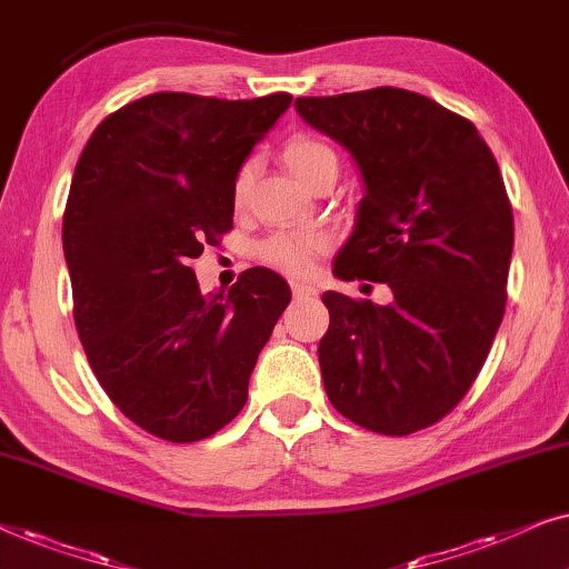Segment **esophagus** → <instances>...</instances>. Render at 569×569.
Returning a JSON list of instances; mask_svg holds the SVG:
<instances>
[{
    "instance_id": "34e87169",
    "label": "esophagus",
    "mask_w": 569,
    "mask_h": 569,
    "mask_svg": "<svg viewBox=\"0 0 569 569\" xmlns=\"http://www.w3.org/2000/svg\"><path fill=\"white\" fill-rule=\"evenodd\" d=\"M291 293L297 299H307V297H315L317 289H315V286H309V283H299V280H291Z\"/></svg>"
}]
</instances>
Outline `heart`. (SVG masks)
Masks as SVG:
<instances>
[{"instance_id":"heart-1","label":"heart","mask_w":569,"mask_h":569,"mask_svg":"<svg viewBox=\"0 0 569 569\" xmlns=\"http://www.w3.org/2000/svg\"><path fill=\"white\" fill-rule=\"evenodd\" d=\"M283 161L293 171V177H299L301 181H307L309 173L320 169L322 163H338L336 153L325 142L305 138V134L289 140V146L283 148ZM249 187H252V163H244L237 173V181H233V200H237V206L244 202ZM325 249H328V239L317 231H276L272 237L260 241L257 254L270 268L301 278L312 272L317 254H322Z\"/></svg>"}]
</instances>
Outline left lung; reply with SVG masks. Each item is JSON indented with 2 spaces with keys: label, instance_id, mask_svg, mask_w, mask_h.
Listing matches in <instances>:
<instances>
[{
  "label": "left lung",
  "instance_id": "obj_1",
  "mask_svg": "<svg viewBox=\"0 0 569 569\" xmlns=\"http://www.w3.org/2000/svg\"><path fill=\"white\" fill-rule=\"evenodd\" d=\"M299 117L351 153L363 181L332 262L390 305L325 291L322 382L346 419L403 437L471 390L505 315L515 226L502 173L471 121L403 88L297 98Z\"/></svg>",
  "mask_w": 569,
  "mask_h": 569
}]
</instances>
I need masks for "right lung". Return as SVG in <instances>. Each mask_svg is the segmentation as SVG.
Here are the masks:
<instances>
[{"label":"right lung","mask_w":569,"mask_h":569,"mask_svg":"<svg viewBox=\"0 0 569 569\" xmlns=\"http://www.w3.org/2000/svg\"><path fill=\"white\" fill-rule=\"evenodd\" d=\"M289 106L153 93L109 113L74 166L62 244L80 343L113 406L169 442L216 435L244 408L291 301L268 268L210 297L189 268L233 229L237 173Z\"/></svg>","instance_id":"add662e5"}]
</instances>
